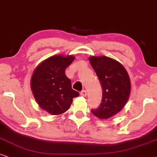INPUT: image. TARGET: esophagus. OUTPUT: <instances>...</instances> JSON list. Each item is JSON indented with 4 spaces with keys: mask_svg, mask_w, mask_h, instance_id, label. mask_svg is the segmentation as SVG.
Masks as SVG:
<instances>
[{
    "mask_svg": "<svg viewBox=\"0 0 157 157\" xmlns=\"http://www.w3.org/2000/svg\"><path fill=\"white\" fill-rule=\"evenodd\" d=\"M80 95H82V96H83V97H85V96L87 95V92H86V90H82L80 92Z\"/></svg>",
    "mask_w": 157,
    "mask_h": 157,
    "instance_id": "esophagus-1",
    "label": "esophagus"
}]
</instances>
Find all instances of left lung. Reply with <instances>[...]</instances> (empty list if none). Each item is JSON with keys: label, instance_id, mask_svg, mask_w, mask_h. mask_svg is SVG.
<instances>
[{"label": "left lung", "instance_id": "obj_1", "mask_svg": "<svg viewBox=\"0 0 157 157\" xmlns=\"http://www.w3.org/2000/svg\"><path fill=\"white\" fill-rule=\"evenodd\" d=\"M89 61L103 90L102 103L97 109L91 111L98 118L108 119L120 112L128 101L130 79L124 67L112 58L92 56Z\"/></svg>", "mask_w": 157, "mask_h": 157}]
</instances>
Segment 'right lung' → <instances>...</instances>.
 I'll use <instances>...</instances> for the list:
<instances>
[{
  "label": "right lung",
  "mask_w": 157,
  "mask_h": 157,
  "mask_svg": "<svg viewBox=\"0 0 157 157\" xmlns=\"http://www.w3.org/2000/svg\"><path fill=\"white\" fill-rule=\"evenodd\" d=\"M72 55H54L45 59L33 71L31 88L39 107L52 115L66 112L72 99L80 95L72 88L65 70L74 61Z\"/></svg>",
  "instance_id": "right-lung-1"
}]
</instances>
